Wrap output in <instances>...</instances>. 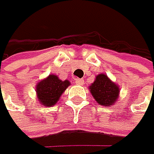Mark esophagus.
Masks as SVG:
<instances>
[{
  "label": "esophagus",
  "mask_w": 154,
  "mask_h": 154,
  "mask_svg": "<svg viewBox=\"0 0 154 154\" xmlns=\"http://www.w3.org/2000/svg\"><path fill=\"white\" fill-rule=\"evenodd\" d=\"M75 83L77 84V85H83V84H84V80H83V79H76Z\"/></svg>",
  "instance_id": "esophagus-1"
}]
</instances>
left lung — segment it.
Segmentation results:
<instances>
[{"instance_id":"left-lung-1","label":"left lung","mask_w":154,"mask_h":154,"mask_svg":"<svg viewBox=\"0 0 154 154\" xmlns=\"http://www.w3.org/2000/svg\"><path fill=\"white\" fill-rule=\"evenodd\" d=\"M90 90L97 103L108 107L117 101L119 91V87L105 74H99L96 76L95 81L90 87Z\"/></svg>"}]
</instances>
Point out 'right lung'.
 Instances as JSON below:
<instances>
[{
	"label": "right lung",
	"mask_w": 154,
	"mask_h": 154,
	"mask_svg": "<svg viewBox=\"0 0 154 154\" xmlns=\"http://www.w3.org/2000/svg\"><path fill=\"white\" fill-rule=\"evenodd\" d=\"M70 85L67 80L62 81L56 75H49L44 80L40 81L36 86V94L38 100L44 106L55 105L65 89Z\"/></svg>",
	"instance_id": "obj_1"
}]
</instances>
